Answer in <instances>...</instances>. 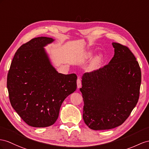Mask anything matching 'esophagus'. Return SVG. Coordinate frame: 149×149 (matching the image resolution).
Wrapping results in <instances>:
<instances>
[{"label":"esophagus","mask_w":149,"mask_h":149,"mask_svg":"<svg viewBox=\"0 0 149 149\" xmlns=\"http://www.w3.org/2000/svg\"><path fill=\"white\" fill-rule=\"evenodd\" d=\"M77 85L78 89H79L80 87H81V81L80 79H77Z\"/></svg>","instance_id":"esophagus-1"}]
</instances>
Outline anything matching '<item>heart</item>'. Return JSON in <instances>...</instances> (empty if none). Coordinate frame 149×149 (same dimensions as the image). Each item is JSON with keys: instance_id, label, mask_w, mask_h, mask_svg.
<instances>
[{"instance_id": "1", "label": "heart", "mask_w": 149, "mask_h": 149, "mask_svg": "<svg viewBox=\"0 0 149 149\" xmlns=\"http://www.w3.org/2000/svg\"><path fill=\"white\" fill-rule=\"evenodd\" d=\"M91 55H92V52H88L87 53V55H86V56L87 57V58H89V57H91ZM101 59V56L100 55H99V56H97L96 58H95V62H97V61H98V60H100Z\"/></svg>"}]
</instances>
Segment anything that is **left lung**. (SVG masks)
Here are the masks:
<instances>
[{"mask_svg":"<svg viewBox=\"0 0 149 149\" xmlns=\"http://www.w3.org/2000/svg\"><path fill=\"white\" fill-rule=\"evenodd\" d=\"M114 55L106 65L82 77L83 119L94 130L123 124L139 101L141 70L130 49L113 43Z\"/></svg>","mask_w":149,"mask_h":149,"instance_id":"obj_1","label":"left lung"}]
</instances>
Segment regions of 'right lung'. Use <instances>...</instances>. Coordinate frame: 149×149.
Listing matches in <instances>:
<instances>
[{
	"label": "right lung",
	"mask_w": 149,
	"mask_h": 149,
	"mask_svg": "<svg viewBox=\"0 0 149 149\" xmlns=\"http://www.w3.org/2000/svg\"><path fill=\"white\" fill-rule=\"evenodd\" d=\"M54 40L38 37L21 46L7 75L11 106L31 127L54 124L65 99L77 89L76 74L58 73L51 63L44 47Z\"/></svg>",
	"instance_id": "1"
}]
</instances>
